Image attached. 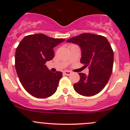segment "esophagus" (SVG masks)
<instances>
[{"label": "esophagus", "mask_w": 130, "mask_h": 130, "mask_svg": "<svg viewBox=\"0 0 130 130\" xmlns=\"http://www.w3.org/2000/svg\"><path fill=\"white\" fill-rule=\"evenodd\" d=\"M63 73L65 75H70L71 74V72L69 71V70H65V71H64Z\"/></svg>", "instance_id": "1"}]
</instances>
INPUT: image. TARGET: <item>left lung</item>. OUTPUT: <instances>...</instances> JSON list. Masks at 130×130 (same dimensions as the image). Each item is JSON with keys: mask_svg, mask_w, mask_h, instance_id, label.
<instances>
[{"mask_svg": "<svg viewBox=\"0 0 130 130\" xmlns=\"http://www.w3.org/2000/svg\"><path fill=\"white\" fill-rule=\"evenodd\" d=\"M67 41L80 46V63L89 68L88 75L78 73L80 80L73 84L76 92L84 96L99 93L108 82L113 67V50L107 38L101 35L82 33Z\"/></svg>", "mask_w": 130, "mask_h": 130, "instance_id": "8db88e82", "label": "left lung"}]
</instances>
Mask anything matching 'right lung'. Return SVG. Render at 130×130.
<instances>
[{"label":"right lung","mask_w":130,"mask_h":130,"mask_svg":"<svg viewBox=\"0 0 130 130\" xmlns=\"http://www.w3.org/2000/svg\"><path fill=\"white\" fill-rule=\"evenodd\" d=\"M64 41L63 38L55 39L43 34H35L25 36L17 47V74L24 89L32 96L46 98L57 90L62 73L52 72L45 63L54 57L53 48Z\"/></svg>","instance_id":"add662e5"}]
</instances>
